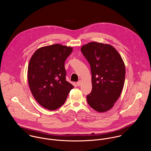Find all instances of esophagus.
Returning <instances> with one entry per match:
<instances>
[{
	"label": "esophagus",
	"mask_w": 151,
	"mask_h": 151,
	"mask_svg": "<svg viewBox=\"0 0 151 151\" xmlns=\"http://www.w3.org/2000/svg\"><path fill=\"white\" fill-rule=\"evenodd\" d=\"M81 83H82V81H81V80H79L77 83V86H80L81 85Z\"/></svg>",
	"instance_id": "1"
}]
</instances>
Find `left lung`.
<instances>
[{
	"label": "left lung",
	"instance_id": "1",
	"mask_svg": "<svg viewBox=\"0 0 151 151\" xmlns=\"http://www.w3.org/2000/svg\"><path fill=\"white\" fill-rule=\"evenodd\" d=\"M81 51L89 62L92 89L86 96L95 110L104 113L113 108L123 89L126 67L122 56L109 44L91 42Z\"/></svg>",
	"mask_w": 151,
	"mask_h": 151
}]
</instances>
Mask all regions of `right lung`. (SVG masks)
Segmentation results:
<instances>
[{"mask_svg": "<svg viewBox=\"0 0 151 151\" xmlns=\"http://www.w3.org/2000/svg\"><path fill=\"white\" fill-rule=\"evenodd\" d=\"M73 49L54 44L38 49L28 66V81L37 102L49 110L62 106L74 86L65 80V60Z\"/></svg>", "mask_w": 151, "mask_h": 151, "instance_id": "obj_1", "label": "right lung"}]
</instances>
